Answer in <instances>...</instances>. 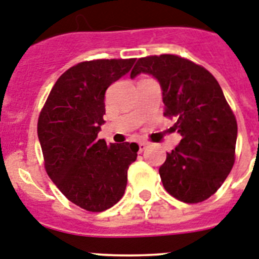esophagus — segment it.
Masks as SVG:
<instances>
[{"label":"esophagus","mask_w":259,"mask_h":259,"mask_svg":"<svg viewBox=\"0 0 259 259\" xmlns=\"http://www.w3.org/2000/svg\"><path fill=\"white\" fill-rule=\"evenodd\" d=\"M146 148H148V143H144V141L139 143V150H140V152H144Z\"/></svg>","instance_id":"1"}]
</instances>
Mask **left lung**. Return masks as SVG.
<instances>
[{
	"label": "left lung",
	"mask_w": 259,
	"mask_h": 259,
	"mask_svg": "<svg viewBox=\"0 0 259 259\" xmlns=\"http://www.w3.org/2000/svg\"><path fill=\"white\" fill-rule=\"evenodd\" d=\"M140 74L158 80L164 115L182 135L159 167L164 189L187 203L207 200L235 163L237 123L221 85L206 68L172 54L140 58L131 77Z\"/></svg>",
	"instance_id": "1"
}]
</instances>
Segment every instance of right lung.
<instances>
[{
    "label": "right lung",
    "mask_w": 259,
    "mask_h": 259,
    "mask_svg": "<svg viewBox=\"0 0 259 259\" xmlns=\"http://www.w3.org/2000/svg\"><path fill=\"white\" fill-rule=\"evenodd\" d=\"M135 61L96 59L68 68L38 116L48 175L71 202L88 211H104L123 197L128 167L137 158L136 143L107 145L97 137L105 123V92Z\"/></svg>",
    "instance_id": "obj_1"
}]
</instances>
